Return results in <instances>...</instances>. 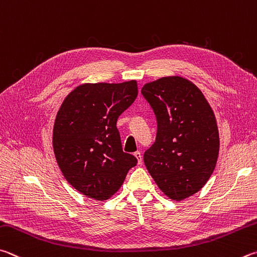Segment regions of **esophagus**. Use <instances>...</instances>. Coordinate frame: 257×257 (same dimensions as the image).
I'll use <instances>...</instances> for the list:
<instances>
[{
    "label": "esophagus",
    "instance_id": "1",
    "mask_svg": "<svg viewBox=\"0 0 257 257\" xmlns=\"http://www.w3.org/2000/svg\"><path fill=\"white\" fill-rule=\"evenodd\" d=\"M134 156L137 158L138 164L141 165V164H142V153H141V152H135V153H134Z\"/></svg>",
    "mask_w": 257,
    "mask_h": 257
}]
</instances>
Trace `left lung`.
<instances>
[{"label": "left lung", "mask_w": 257, "mask_h": 257, "mask_svg": "<svg viewBox=\"0 0 257 257\" xmlns=\"http://www.w3.org/2000/svg\"><path fill=\"white\" fill-rule=\"evenodd\" d=\"M142 94L157 120L156 141L144 162L158 188L181 201L203 188L216 167L218 125L197 85L181 76L145 84Z\"/></svg>", "instance_id": "left-lung-1"}]
</instances>
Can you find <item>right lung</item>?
Returning a JSON list of instances; mask_svg holds the SVG:
<instances>
[{
	"instance_id": "1",
	"label": "right lung",
	"mask_w": 257,
	"mask_h": 257,
	"mask_svg": "<svg viewBox=\"0 0 257 257\" xmlns=\"http://www.w3.org/2000/svg\"><path fill=\"white\" fill-rule=\"evenodd\" d=\"M138 95L136 81L86 83L65 97L53 147L63 175L88 198L103 201L120 189L137 158L122 151L116 120Z\"/></svg>"
}]
</instances>
